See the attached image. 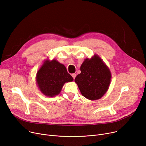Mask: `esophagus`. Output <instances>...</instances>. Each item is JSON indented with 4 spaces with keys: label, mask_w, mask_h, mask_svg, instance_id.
I'll return each instance as SVG.
<instances>
[{
    "label": "esophagus",
    "mask_w": 146,
    "mask_h": 146,
    "mask_svg": "<svg viewBox=\"0 0 146 146\" xmlns=\"http://www.w3.org/2000/svg\"><path fill=\"white\" fill-rule=\"evenodd\" d=\"M72 76L73 77V78L74 79L75 78H76V74L75 73H73V74H72Z\"/></svg>",
    "instance_id": "obj_1"
}]
</instances>
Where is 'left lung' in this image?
Instances as JSON below:
<instances>
[{
  "instance_id": "obj_1",
  "label": "left lung",
  "mask_w": 146,
  "mask_h": 146,
  "mask_svg": "<svg viewBox=\"0 0 146 146\" xmlns=\"http://www.w3.org/2000/svg\"><path fill=\"white\" fill-rule=\"evenodd\" d=\"M81 73L74 82L82 95L91 101L101 98L108 90L111 80L110 68L101 58L94 54L87 58L80 66Z\"/></svg>"
}]
</instances>
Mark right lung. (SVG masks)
I'll return each instance as SVG.
<instances>
[{
    "instance_id": "obj_1",
    "label": "right lung",
    "mask_w": 146,
    "mask_h": 146,
    "mask_svg": "<svg viewBox=\"0 0 146 146\" xmlns=\"http://www.w3.org/2000/svg\"><path fill=\"white\" fill-rule=\"evenodd\" d=\"M35 79L42 94L48 97L58 95L65 83L73 80L64 65L56 59L44 60L37 72Z\"/></svg>"
}]
</instances>
